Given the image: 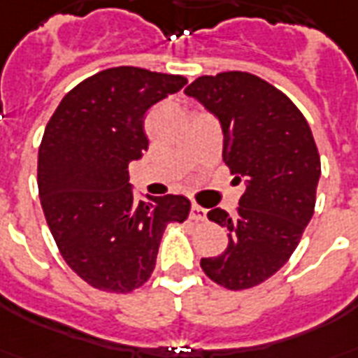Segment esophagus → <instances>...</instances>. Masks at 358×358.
Wrapping results in <instances>:
<instances>
[{
    "instance_id": "obj_1",
    "label": "esophagus",
    "mask_w": 358,
    "mask_h": 358,
    "mask_svg": "<svg viewBox=\"0 0 358 358\" xmlns=\"http://www.w3.org/2000/svg\"><path fill=\"white\" fill-rule=\"evenodd\" d=\"M192 218L193 220H205L206 218V208L199 206L197 203L192 205Z\"/></svg>"
}]
</instances>
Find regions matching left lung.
Segmentation results:
<instances>
[{"label":"left lung","instance_id":"obj_1","mask_svg":"<svg viewBox=\"0 0 358 358\" xmlns=\"http://www.w3.org/2000/svg\"><path fill=\"white\" fill-rule=\"evenodd\" d=\"M220 121L224 161L245 182L233 214L213 208L227 248L201 267L214 282L245 290L285 266L315 210L320 159L306 117L273 85L246 71L203 76L184 91Z\"/></svg>","mask_w":358,"mask_h":358}]
</instances>
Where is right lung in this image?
Returning <instances> with one entry per match:
<instances>
[{"instance_id": "right-lung-1", "label": "right lung", "mask_w": 358, "mask_h": 358, "mask_svg": "<svg viewBox=\"0 0 358 358\" xmlns=\"http://www.w3.org/2000/svg\"><path fill=\"white\" fill-rule=\"evenodd\" d=\"M182 76L119 66L85 79L58 104L38 155L43 214L66 264L91 287L131 292L150 279L166 224L189 199H134L129 163L148 150L144 115L178 92Z\"/></svg>"}]
</instances>
